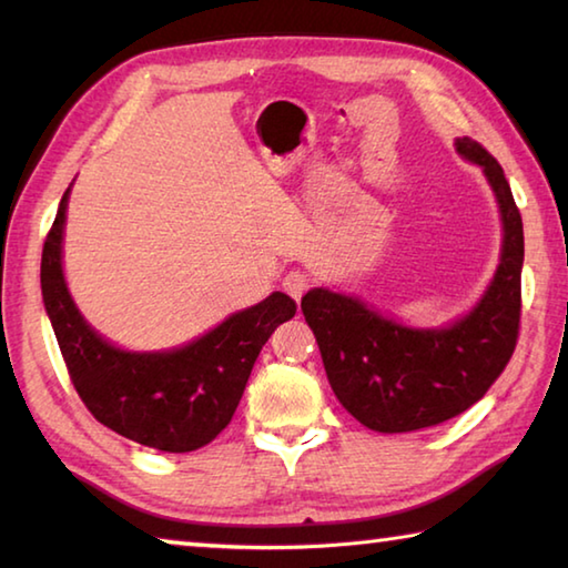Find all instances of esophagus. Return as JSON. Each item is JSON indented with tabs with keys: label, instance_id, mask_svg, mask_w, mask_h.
I'll return each instance as SVG.
<instances>
[{
	"label": "esophagus",
	"instance_id": "1",
	"mask_svg": "<svg viewBox=\"0 0 568 568\" xmlns=\"http://www.w3.org/2000/svg\"><path fill=\"white\" fill-rule=\"evenodd\" d=\"M283 287L287 295L295 297V301H301L307 287H311V275L301 273V271H291L283 277Z\"/></svg>",
	"mask_w": 568,
	"mask_h": 568
}]
</instances>
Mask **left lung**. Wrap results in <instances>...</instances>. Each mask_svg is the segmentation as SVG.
Wrapping results in <instances>:
<instances>
[{
	"label": "left lung",
	"instance_id": "8db88e82",
	"mask_svg": "<svg viewBox=\"0 0 568 568\" xmlns=\"http://www.w3.org/2000/svg\"><path fill=\"white\" fill-rule=\"evenodd\" d=\"M456 150L484 168L504 223L501 261L486 293L446 328H408L358 297L313 287L303 315L318 341L335 398L381 434L438 426L486 396L511 361L521 323L524 225L494 155L476 140Z\"/></svg>",
	"mask_w": 568,
	"mask_h": 568
}]
</instances>
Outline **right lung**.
Returning <instances> with one entry per match:
<instances>
[{"mask_svg":"<svg viewBox=\"0 0 568 568\" xmlns=\"http://www.w3.org/2000/svg\"><path fill=\"white\" fill-rule=\"evenodd\" d=\"M70 187L42 250V297L62 358L88 410L114 434L168 454L207 446L243 398L250 371L277 325L295 315L285 293L233 313L182 348L120 351L94 333L67 291L62 233Z\"/></svg>","mask_w":568,"mask_h":568,"instance_id":"1","label":"right lung"}]
</instances>
